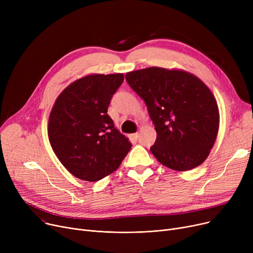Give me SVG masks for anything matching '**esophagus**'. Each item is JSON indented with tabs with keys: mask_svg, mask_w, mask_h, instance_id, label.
Segmentation results:
<instances>
[{
	"mask_svg": "<svg viewBox=\"0 0 253 253\" xmlns=\"http://www.w3.org/2000/svg\"><path fill=\"white\" fill-rule=\"evenodd\" d=\"M132 136H133L134 138H138V137H139V133H138V132H136V133H133V134H132Z\"/></svg>",
	"mask_w": 253,
	"mask_h": 253,
	"instance_id": "34e87169",
	"label": "esophagus"
}]
</instances>
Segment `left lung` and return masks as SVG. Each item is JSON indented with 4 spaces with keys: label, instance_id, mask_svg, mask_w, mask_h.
<instances>
[{
    "label": "left lung",
    "instance_id": "8db88e82",
    "mask_svg": "<svg viewBox=\"0 0 253 253\" xmlns=\"http://www.w3.org/2000/svg\"><path fill=\"white\" fill-rule=\"evenodd\" d=\"M126 81L147 104L157 131L152 154L176 171L201 165L219 128L216 99L203 81L182 70L158 66L129 72Z\"/></svg>",
    "mask_w": 253,
    "mask_h": 253
}]
</instances>
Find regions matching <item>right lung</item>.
Wrapping results in <instances>:
<instances>
[{
  "label": "right lung",
  "instance_id": "add662e5",
  "mask_svg": "<svg viewBox=\"0 0 253 253\" xmlns=\"http://www.w3.org/2000/svg\"><path fill=\"white\" fill-rule=\"evenodd\" d=\"M123 74H92L66 87L51 110L48 136L58 160L70 173L97 181L121 165L132 144L108 115Z\"/></svg>",
  "mask_w": 253,
  "mask_h": 253
}]
</instances>
